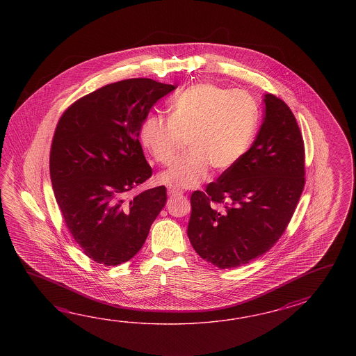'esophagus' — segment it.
<instances>
[{
  "instance_id": "obj_1",
  "label": "esophagus",
  "mask_w": 356,
  "mask_h": 356,
  "mask_svg": "<svg viewBox=\"0 0 356 356\" xmlns=\"http://www.w3.org/2000/svg\"><path fill=\"white\" fill-rule=\"evenodd\" d=\"M181 191H178V189L173 188V187H169L168 188V196L169 197H175V196H181Z\"/></svg>"
}]
</instances>
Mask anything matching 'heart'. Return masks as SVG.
<instances>
[{
  "label": "heart",
  "instance_id": "obj_1",
  "mask_svg": "<svg viewBox=\"0 0 356 356\" xmlns=\"http://www.w3.org/2000/svg\"><path fill=\"white\" fill-rule=\"evenodd\" d=\"M258 106L250 94L211 83H196L170 106L169 120L150 117L141 127V143L155 161L170 165L187 138L189 152L159 181L173 188H193L212 168L227 172L250 150L258 127Z\"/></svg>",
  "mask_w": 356,
  "mask_h": 356
}]
</instances>
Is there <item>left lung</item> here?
Masks as SVG:
<instances>
[{"label":"left lung","mask_w":356,"mask_h":356,"mask_svg":"<svg viewBox=\"0 0 356 356\" xmlns=\"http://www.w3.org/2000/svg\"><path fill=\"white\" fill-rule=\"evenodd\" d=\"M265 117L243 159L191 196L189 242L221 270L247 265L271 250L304 188V143L285 102L265 94Z\"/></svg>","instance_id":"1"}]
</instances>
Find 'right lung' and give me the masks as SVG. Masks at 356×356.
Listing matches in <instances>:
<instances>
[{
    "instance_id": "right-lung-1",
    "label": "right lung",
    "mask_w": 356,
    "mask_h": 356,
    "mask_svg": "<svg viewBox=\"0 0 356 356\" xmlns=\"http://www.w3.org/2000/svg\"><path fill=\"white\" fill-rule=\"evenodd\" d=\"M175 88L152 79L109 83L76 100L57 123L49 155L54 197L75 242L100 265L134 257L165 206L164 186L129 193L152 175L140 129Z\"/></svg>"
}]
</instances>
